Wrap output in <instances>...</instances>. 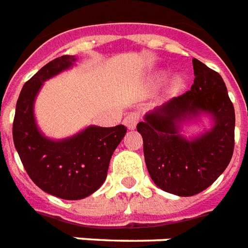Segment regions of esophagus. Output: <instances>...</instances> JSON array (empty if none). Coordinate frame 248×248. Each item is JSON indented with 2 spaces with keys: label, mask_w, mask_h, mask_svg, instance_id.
<instances>
[{
  "label": "esophagus",
  "mask_w": 248,
  "mask_h": 248,
  "mask_svg": "<svg viewBox=\"0 0 248 248\" xmlns=\"http://www.w3.org/2000/svg\"><path fill=\"white\" fill-rule=\"evenodd\" d=\"M139 121V114L138 113H129V114L126 115L124 119V126L127 127L129 130H134L137 127V124H138Z\"/></svg>",
  "instance_id": "esophagus-1"
}]
</instances>
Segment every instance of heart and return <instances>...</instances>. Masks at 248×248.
<instances>
[{
  "mask_svg": "<svg viewBox=\"0 0 248 248\" xmlns=\"http://www.w3.org/2000/svg\"><path fill=\"white\" fill-rule=\"evenodd\" d=\"M163 78H164V75H163V73H159L156 78H155V80H156V81H161V80H163ZM181 85H183V78H175L173 80H172V81H170V91L176 92L177 89H180Z\"/></svg>",
  "mask_w": 248,
  "mask_h": 248,
  "instance_id": "1",
  "label": "heart"
}]
</instances>
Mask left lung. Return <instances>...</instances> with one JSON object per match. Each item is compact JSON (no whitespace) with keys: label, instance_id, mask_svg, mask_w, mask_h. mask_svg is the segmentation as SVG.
<instances>
[{"label":"left lung","instance_id":"obj_1","mask_svg":"<svg viewBox=\"0 0 248 248\" xmlns=\"http://www.w3.org/2000/svg\"><path fill=\"white\" fill-rule=\"evenodd\" d=\"M190 91L144 114L137 130L152 181L168 193L202 192L226 170L234 151L235 113L221 75L193 59ZM211 119V127L186 139L182 129Z\"/></svg>","mask_w":248,"mask_h":248}]
</instances>
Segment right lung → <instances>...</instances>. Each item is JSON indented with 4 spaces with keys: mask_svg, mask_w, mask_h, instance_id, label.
Here are the masks:
<instances>
[{
    "mask_svg": "<svg viewBox=\"0 0 248 248\" xmlns=\"http://www.w3.org/2000/svg\"><path fill=\"white\" fill-rule=\"evenodd\" d=\"M76 56L64 55L46 64L23 85L13 124V140L27 175L46 193L81 200L104 184L111 155L126 127L91 124L72 137L51 139L40 131L34 114L36 96L47 80L72 68Z\"/></svg>",
    "mask_w": 248,
    "mask_h": 248,
    "instance_id": "obj_1",
    "label": "right lung"
}]
</instances>
